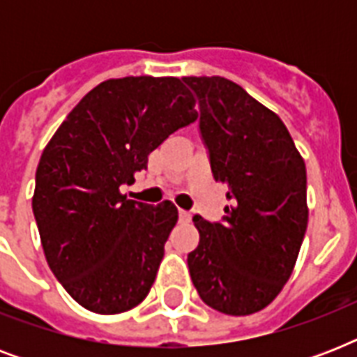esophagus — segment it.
I'll list each match as a JSON object with an SVG mask.
<instances>
[{
    "label": "esophagus",
    "mask_w": 357,
    "mask_h": 357,
    "mask_svg": "<svg viewBox=\"0 0 357 357\" xmlns=\"http://www.w3.org/2000/svg\"><path fill=\"white\" fill-rule=\"evenodd\" d=\"M179 222L181 224H189L190 222V213L179 209Z\"/></svg>",
    "instance_id": "1"
}]
</instances>
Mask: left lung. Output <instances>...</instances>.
Masks as SVG:
<instances>
[{"instance_id":"1","label":"left lung","mask_w":357,"mask_h":357,"mask_svg":"<svg viewBox=\"0 0 357 357\" xmlns=\"http://www.w3.org/2000/svg\"><path fill=\"white\" fill-rule=\"evenodd\" d=\"M200 105V135L215 181L228 187L220 222L196 215L187 257L200 298L250 315L276 298L307 228L305 165L276 113L226 77H183Z\"/></svg>"}]
</instances>
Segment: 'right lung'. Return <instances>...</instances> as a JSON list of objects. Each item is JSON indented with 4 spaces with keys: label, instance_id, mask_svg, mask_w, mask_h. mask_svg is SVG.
I'll return each instance as SVG.
<instances>
[{
    "label": "right lung",
    "instance_id": "add662e5",
    "mask_svg": "<svg viewBox=\"0 0 357 357\" xmlns=\"http://www.w3.org/2000/svg\"><path fill=\"white\" fill-rule=\"evenodd\" d=\"M196 119L195 98L178 77L109 79L72 109L42 151L33 196L42 248L85 310L114 315L150 293L178 209L128 200L120 187Z\"/></svg>",
    "mask_w": 357,
    "mask_h": 357
}]
</instances>
